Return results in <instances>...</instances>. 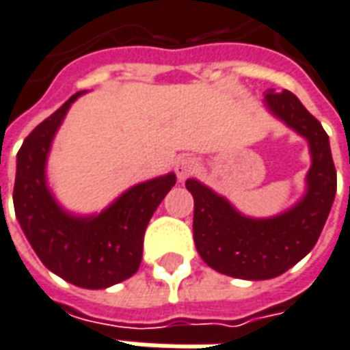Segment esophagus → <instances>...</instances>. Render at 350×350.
<instances>
[{
	"instance_id": "obj_1",
	"label": "esophagus",
	"mask_w": 350,
	"mask_h": 350,
	"mask_svg": "<svg viewBox=\"0 0 350 350\" xmlns=\"http://www.w3.org/2000/svg\"><path fill=\"white\" fill-rule=\"evenodd\" d=\"M196 170L197 162L196 159H191V157H180V159H177V162H175V173H177L178 180H186Z\"/></svg>"
}]
</instances>
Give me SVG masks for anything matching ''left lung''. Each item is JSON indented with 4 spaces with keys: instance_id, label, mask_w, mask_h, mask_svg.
Segmentation results:
<instances>
[{
    "instance_id": "left-lung-1",
    "label": "left lung",
    "mask_w": 350,
    "mask_h": 350,
    "mask_svg": "<svg viewBox=\"0 0 350 350\" xmlns=\"http://www.w3.org/2000/svg\"><path fill=\"white\" fill-rule=\"evenodd\" d=\"M267 110L308 142L306 191L273 217H249L212 188L188 178L193 196V241L204 264L245 280H267L303 260L319 240L336 197V167L325 129L291 92H267Z\"/></svg>"
}]
</instances>
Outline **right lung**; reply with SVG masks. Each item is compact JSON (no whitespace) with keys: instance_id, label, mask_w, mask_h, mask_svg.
<instances>
[{"instance_id":"right-lung-1","label":"right lung","mask_w":350,"mask_h":350,"mask_svg":"<svg viewBox=\"0 0 350 350\" xmlns=\"http://www.w3.org/2000/svg\"><path fill=\"white\" fill-rule=\"evenodd\" d=\"M77 92L23 140L16 157L14 210L23 234L49 271L86 290L133 277L142 262L147 223L177 177L167 173L123 191L99 214L77 215L59 204L46 165L57 131Z\"/></svg>"}]
</instances>
